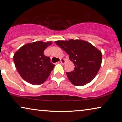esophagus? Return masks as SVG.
I'll return each mask as SVG.
<instances>
[{"label": "esophagus", "instance_id": "34e87169", "mask_svg": "<svg viewBox=\"0 0 122 122\" xmlns=\"http://www.w3.org/2000/svg\"><path fill=\"white\" fill-rule=\"evenodd\" d=\"M65 62H66V61H65V60L64 59V58H60V62H61V64H64L65 63Z\"/></svg>", "mask_w": 122, "mask_h": 122}]
</instances>
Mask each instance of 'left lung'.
<instances>
[{"mask_svg":"<svg viewBox=\"0 0 122 122\" xmlns=\"http://www.w3.org/2000/svg\"><path fill=\"white\" fill-rule=\"evenodd\" d=\"M55 43L69 54V59L75 65L72 72H66L72 84L82 86L94 79L101 66V51L82 40L56 41Z\"/></svg>","mask_w":122,"mask_h":122,"instance_id":"8db88e82","label":"left lung"}]
</instances>
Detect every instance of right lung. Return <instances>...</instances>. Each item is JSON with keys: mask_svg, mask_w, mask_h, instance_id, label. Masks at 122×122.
Instances as JSON below:
<instances>
[{"mask_svg": "<svg viewBox=\"0 0 122 122\" xmlns=\"http://www.w3.org/2000/svg\"><path fill=\"white\" fill-rule=\"evenodd\" d=\"M52 42L40 41L22 46L14 54V62L18 73L33 85L42 84L49 76L54 65L44 55V50Z\"/></svg>", "mask_w": 122, "mask_h": 122, "instance_id": "obj_1", "label": "right lung"}]
</instances>
